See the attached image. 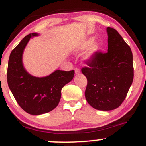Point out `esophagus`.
Returning a JSON list of instances; mask_svg holds the SVG:
<instances>
[{
  "label": "esophagus",
  "mask_w": 146,
  "mask_h": 146,
  "mask_svg": "<svg viewBox=\"0 0 146 146\" xmlns=\"http://www.w3.org/2000/svg\"><path fill=\"white\" fill-rule=\"evenodd\" d=\"M75 73H76V74H78V73H80V69L78 68H75Z\"/></svg>",
  "instance_id": "obj_1"
}]
</instances>
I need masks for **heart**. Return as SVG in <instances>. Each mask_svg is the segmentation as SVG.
Here are the masks:
<instances>
[{
    "mask_svg": "<svg viewBox=\"0 0 146 146\" xmlns=\"http://www.w3.org/2000/svg\"><path fill=\"white\" fill-rule=\"evenodd\" d=\"M95 38L94 37H89L80 42L76 47V51L78 52H83L89 49L86 54V58L89 60L94 59L98 53L101 51V45L99 42H94Z\"/></svg>",
    "mask_w": 146,
    "mask_h": 146,
    "instance_id": "1",
    "label": "heart"
}]
</instances>
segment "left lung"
I'll list each match as a JSON object with an SVG mask.
<instances>
[{
    "mask_svg": "<svg viewBox=\"0 0 146 146\" xmlns=\"http://www.w3.org/2000/svg\"><path fill=\"white\" fill-rule=\"evenodd\" d=\"M106 31L108 52H99L81 70L87 79L86 100L95 109L105 111L122 104L134 79L131 48L115 29Z\"/></svg>",
    "mask_w": 146,
    "mask_h": 146,
    "instance_id": "1",
    "label": "left lung"
}]
</instances>
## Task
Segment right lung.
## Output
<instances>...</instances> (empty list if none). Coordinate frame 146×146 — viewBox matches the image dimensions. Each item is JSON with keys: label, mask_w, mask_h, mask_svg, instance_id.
I'll return each mask as SVG.
<instances>
[{"label": "right lung", "mask_w": 146, "mask_h": 146, "mask_svg": "<svg viewBox=\"0 0 146 146\" xmlns=\"http://www.w3.org/2000/svg\"><path fill=\"white\" fill-rule=\"evenodd\" d=\"M32 33L24 37L12 51L7 66V84L19 106L31 115H38L54 109L59 104L61 89L74 77L75 71L56 70L42 78L30 75L24 68L22 54Z\"/></svg>", "instance_id": "1"}]
</instances>
